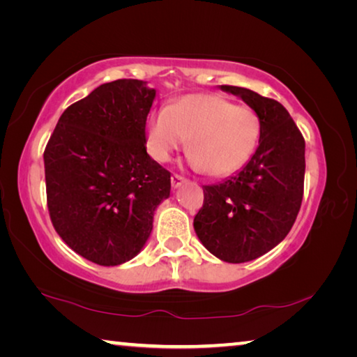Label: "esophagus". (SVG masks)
I'll return each instance as SVG.
<instances>
[{"label":"esophagus","instance_id":"34e87169","mask_svg":"<svg viewBox=\"0 0 357 357\" xmlns=\"http://www.w3.org/2000/svg\"><path fill=\"white\" fill-rule=\"evenodd\" d=\"M184 183H185V178L181 176V174L174 173L173 176H172V185L174 187V189H178V187H181Z\"/></svg>","mask_w":357,"mask_h":357}]
</instances>
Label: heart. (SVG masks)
Masks as SVG:
<instances>
[{"label":"heart","instance_id":"heart-1","mask_svg":"<svg viewBox=\"0 0 357 357\" xmlns=\"http://www.w3.org/2000/svg\"><path fill=\"white\" fill-rule=\"evenodd\" d=\"M261 123L258 113L219 94H189L153 112L146 121L148 153L168 162L189 137L190 164L214 178L243 168L255 151Z\"/></svg>","mask_w":357,"mask_h":357}]
</instances>
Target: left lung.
I'll return each instance as SVG.
<instances>
[{
	"mask_svg": "<svg viewBox=\"0 0 357 357\" xmlns=\"http://www.w3.org/2000/svg\"><path fill=\"white\" fill-rule=\"evenodd\" d=\"M258 113L255 154L236 176L204 185L193 219L202 244L227 263H245L285 239L304 195L305 142L287 108L247 88L222 84Z\"/></svg>",
	"mask_w": 357,
	"mask_h": 357,
	"instance_id": "8db88e82",
	"label": "left lung"
}]
</instances>
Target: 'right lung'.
Segmentation results:
<instances>
[{"mask_svg": "<svg viewBox=\"0 0 357 357\" xmlns=\"http://www.w3.org/2000/svg\"><path fill=\"white\" fill-rule=\"evenodd\" d=\"M155 89L134 78L104 83L64 110L44 151L47 206L78 255L118 266L143 249L170 172L146 153Z\"/></svg>", "mask_w": 357, "mask_h": 357, "instance_id": "1", "label": "right lung"}]
</instances>
